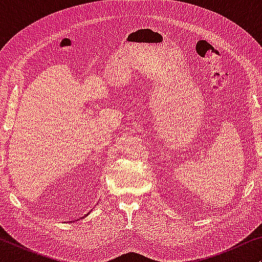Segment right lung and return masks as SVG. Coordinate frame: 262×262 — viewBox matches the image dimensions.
Instances as JSON below:
<instances>
[{"instance_id": "right-lung-1", "label": "right lung", "mask_w": 262, "mask_h": 262, "mask_svg": "<svg viewBox=\"0 0 262 262\" xmlns=\"http://www.w3.org/2000/svg\"><path fill=\"white\" fill-rule=\"evenodd\" d=\"M88 214V213H87ZM87 214H84V216L83 217H81V220H82V218H84V217H87ZM75 221H77V220H75Z\"/></svg>"}]
</instances>
